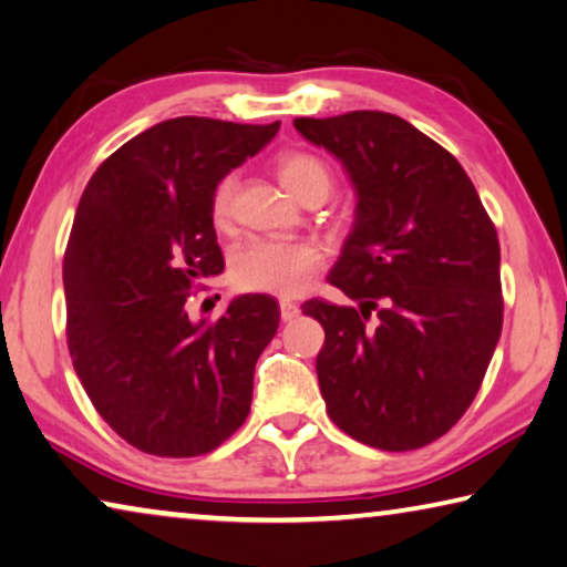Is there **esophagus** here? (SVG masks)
Returning a JSON list of instances; mask_svg holds the SVG:
<instances>
[{
  "instance_id": "34e87169",
  "label": "esophagus",
  "mask_w": 567,
  "mask_h": 567,
  "mask_svg": "<svg viewBox=\"0 0 567 567\" xmlns=\"http://www.w3.org/2000/svg\"><path fill=\"white\" fill-rule=\"evenodd\" d=\"M280 316H282V320H285V322H290V320L298 318V316H300V308H298V302L282 300V302H280Z\"/></svg>"
}]
</instances>
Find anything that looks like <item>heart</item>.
Returning a JSON list of instances; mask_svg holds the SVG:
<instances>
[{"instance_id": "heart-1", "label": "heart", "mask_w": 567, "mask_h": 567, "mask_svg": "<svg viewBox=\"0 0 567 567\" xmlns=\"http://www.w3.org/2000/svg\"><path fill=\"white\" fill-rule=\"evenodd\" d=\"M277 176L300 204L312 199V196H320L326 202L332 188L328 164L308 151H290V154L277 158ZM231 199H235V176H224L212 196V214L219 227H224L231 217ZM318 267L320 251L310 241L249 239L231 255L229 275L239 290L292 298V295L305 290Z\"/></svg>"}]
</instances>
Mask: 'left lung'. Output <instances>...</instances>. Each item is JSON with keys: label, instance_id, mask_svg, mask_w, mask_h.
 I'll list each match as a JSON object with an SVG mask.
<instances>
[{"label": "left lung", "instance_id": "obj_1", "mask_svg": "<svg viewBox=\"0 0 567 567\" xmlns=\"http://www.w3.org/2000/svg\"><path fill=\"white\" fill-rule=\"evenodd\" d=\"M295 128L343 164L355 192L328 282L358 308L302 305L326 330V409L361 444L426 446L464 416L497 348V229L460 161L399 115L353 111Z\"/></svg>", "mask_w": 567, "mask_h": 567}]
</instances>
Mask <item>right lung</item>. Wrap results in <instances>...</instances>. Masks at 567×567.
Returning <instances> with one entry per match:
<instances>
[{
    "label": "right lung",
    "instance_id": "add662e5",
    "mask_svg": "<svg viewBox=\"0 0 567 567\" xmlns=\"http://www.w3.org/2000/svg\"><path fill=\"white\" fill-rule=\"evenodd\" d=\"M280 121L171 118L107 156L80 196L62 282L68 348L115 434L156 456H199L245 424L255 363L280 326L269 295L192 320V282L224 269L212 196Z\"/></svg>",
    "mask_w": 567,
    "mask_h": 567
}]
</instances>
